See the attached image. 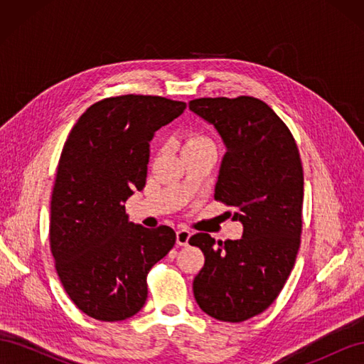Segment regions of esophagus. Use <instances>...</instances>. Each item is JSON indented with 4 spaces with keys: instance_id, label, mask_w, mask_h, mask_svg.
Segmentation results:
<instances>
[{
    "instance_id": "34e87169",
    "label": "esophagus",
    "mask_w": 364,
    "mask_h": 364,
    "mask_svg": "<svg viewBox=\"0 0 364 364\" xmlns=\"http://www.w3.org/2000/svg\"><path fill=\"white\" fill-rule=\"evenodd\" d=\"M190 237H191V232L188 229H179L178 232H176V243L179 246H188Z\"/></svg>"
}]
</instances>
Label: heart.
<instances>
[{
  "label": "heart",
  "mask_w": 364,
  "mask_h": 364,
  "mask_svg": "<svg viewBox=\"0 0 364 364\" xmlns=\"http://www.w3.org/2000/svg\"><path fill=\"white\" fill-rule=\"evenodd\" d=\"M208 142H211L209 141L208 138H205V136H191L190 139H188V142H186V146H199V144H208ZM185 146V147H186Z\"/></svg>",
  "instance_id": "b5f03b06"
}]
</instances>
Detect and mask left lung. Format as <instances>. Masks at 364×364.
Listing matches in <instances>:
<instances>
[{"label":"left lung","instance_id":"8db88e82","mask_svg":"<svg viewBox=\"0 0 364 364\" xmlns=\"http://www.w3.org/2000/svg\"><path fill=\"white\" fill-rule=\"evenodd\" d=\"M190 109L223 141L214 197L243 225L240 240L215 243L203 232L190 238L205 255L194 297L217 321L243 322L267 310L294 266L304 202L299 150L284 121L258 98H197Z\"/></svg>","mask_w":364,"mask_h":364}]
</instances>
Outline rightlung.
Returning <instances> with one entry per match:
<instances>
[{
  "label": "right lung",
  "instance_id": "obj_1",
  "mask_svg": "<svg viewBox=\"0 0 364 364\" xmlns=\"http://www.w3.org/2000/svg\"><path fill=\"white\" fill-rule=\"evenodd\" d=\"M186 107L153 95H119L92 105L65 142L51 196L50 246L79 310L103 322L136 314L147 273L176 243L170 226L129 222L124 202L146 185L155 132Z\"/></svg>",
  "mask_w": 364,
  "mask_h": 364
}]
</instances>
